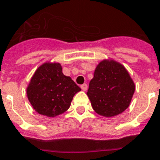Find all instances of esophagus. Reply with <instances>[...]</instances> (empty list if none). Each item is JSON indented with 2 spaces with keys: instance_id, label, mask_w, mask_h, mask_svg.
<instances>
[{
  "instance_id": "34e87169",
  "label": "esophagus",
  "mask_w": 160,
  "mask_h": 160,
  "mask_svg": "<svg viewBox=\"0 0 160 160\" xmlns=\"http://www.w3.org/2000/svg\"><path fill=\"white\" fill-rule=\"evenodd\" d=\"M80 87H81V89H82V91H84V92H86V91H87V85H86V84H83Z\"/></svg>"
}]
</instances>
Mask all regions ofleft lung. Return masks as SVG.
Instances as JSON below:
<instances>
[{"mask_svg":"<svg viewBox=\"0 0 160 160\" xmlns=\"http://www.w3.org/2000/svg\"><path fill=\"white\" fill-rule=\"evenodd\" d=\"M135 90L136 85L125 66L108 58L97 65L87 96L96 113L109 118L119 115L130 106Z\"/></svg>","mask_w":160,"mask_h":160,"instance_id":"left-lung-1","label":"left lung"}]
</instances>
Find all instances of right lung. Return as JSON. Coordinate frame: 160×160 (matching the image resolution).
<instances>
[{"instance_id": "right-lung-1", "label": "right lung", "mask_w": 160, "mask_h": 160, "mask_svg": "<svg viewBox=\"0 0 160 160\" xmlns=\"http://www.w3.org/2000/svg\"><path fill=\"white\" fill-rule=\"evenodd\" d=\"M81 90L62 73V65L47 61L40 65L26 88L27 98L35 112L54 118L70 107L74 96Z\"/></svg>"}]
</instances>
